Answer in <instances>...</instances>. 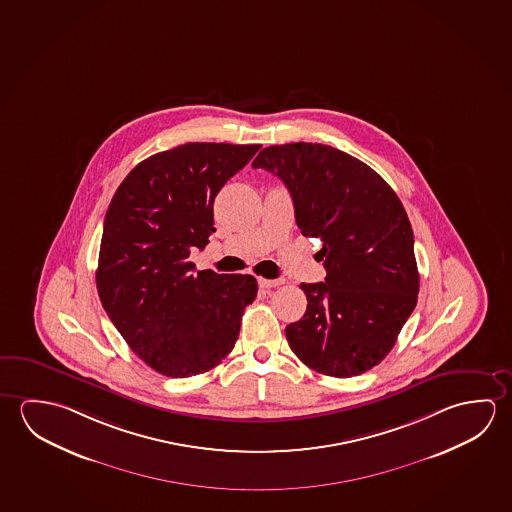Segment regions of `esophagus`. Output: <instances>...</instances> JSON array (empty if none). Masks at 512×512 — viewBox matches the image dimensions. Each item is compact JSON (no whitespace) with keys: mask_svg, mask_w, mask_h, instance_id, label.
Masks as SVG:
<instances>
[{"mask_svg":"<svg viewBox=\"0 0 512 512\" xmlns=\"http://www.w3.org/2000/svg\"><path fill=\"white\" fill-rule=\"evenodd\" d=\"M284 284V280L282 278H278V280H268V278H259V285L262 289H273V287H280V285Z\"/></svg>","mask_w":512,"mask_h":512,"instance_id":"obj_1","label":"esophagus"}]
</instances>
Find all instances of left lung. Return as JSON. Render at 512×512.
Here are the masks:
<instances>
[{"label":"left lung","mask_w":512,"mask_h":512,"mask_svg":"<svg viewBox=\"0 0 512 512\" xmlns=\"http://www.w3.org/2000/svg\"><path fill=\"white\" fill-rule=\"evenodd\" d=\"M252 166L284 182L296 225L323 241L316 259L327 277L300 285L307 310L285 327L291 350L330 377L377 366L418 302L414 237L400 198L364 162L327 144L269 146Z\"/></svg>","instance_id":"1"}]
</instances>
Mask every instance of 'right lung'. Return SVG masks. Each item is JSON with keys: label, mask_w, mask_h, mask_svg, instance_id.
I'll return each mask as SVG.
<instances>
[{"label": "right lung", "mask_w": 512, "mask_h": 512, "mask_svg": "<svg viewBox=\"0 0 512 512\" xmlns=\"http://www.w3.org/2000/svg\"><path fill=\"white\" fill-rule=\"evenodd\" d=\"M260 144L187 143L137 164L110 202L96 271L101 305L132 352L166 377L218 366L239 337L252 275L196 271L214 198Z\"/></svg>", "instance_id": "obj_1"}]
</instances>
